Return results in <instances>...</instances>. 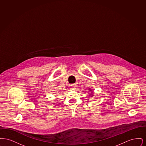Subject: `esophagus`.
Listing matches in <instances>:
<instances>
[{"mask_svg":"<svg viewBox=\"0 0 146 146\" xmlns=\"http://www.w3.org/2000/svg\"><path fill=\"white\" fill-rule=\"evenodd\" d=\"M70 86H71V88H72L73 89H76V85L74 84H72Z\"/></svg>","mask_w":146,"mask_h":146,"instance_id":"obj_1","label":"esophagus"}]
</instances>
